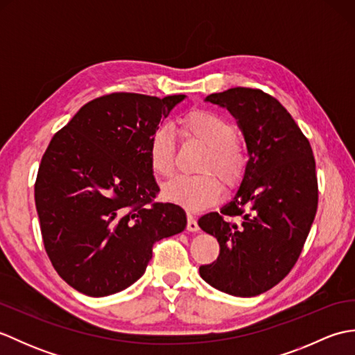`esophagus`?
I'll use <instances>...</instances> for the list:
<instances>
[{
    "mask_svg": "<svg viewBox=\"0 0 355 355\" xmlns=\"http://www.w3.org/2000/svg\"><path fill=\"white\" fill-rule=\"evenodd\" d=\"M187 230L192 232V233L200 230L197 221H195V216L191 212H187Z\"/></svg>",
    "mask_w": 355,
    "mask_h": 355,
    "instance_id": "1",
    "label": "esophagus"
}]
</instances>
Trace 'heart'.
<instances>
[{
    "mask_svg": "<svg viewBox=\"0 0 355 355\" xmlns=\"http://www.w3.org/2000/svg\"><path fill=\"white\" fill-rule=\"evenodd\" d=\"M182 130L186 137L207 148L198 175H177L163 186V197L191 210H200L221 195V182L235 183L247 166V153L235 139V126L221 114L197 110L184 116ZM173 134L169 126H160L148 141L149 166L155 175L166 177L173 169Z\"/></svg>",
    "mask_w": 355,
    "mask_h": 355,
    "instance_id": "1",
    "label": "heart"
}]
</instances>
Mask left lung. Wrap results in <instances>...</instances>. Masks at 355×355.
Returning <instances> with one entry per match:
<instances>
[{
    "instance_id": "1",
    "label": "left lung",
    "mask_w": 355,
    "mask_h": 355,
    "mask_svg": "<svg viewBox=\"0 0 355 355\" xmlns=\"http://www.w3.org/2000/svg\"><path fill=\"white\" fill-rule=\"evenodd\" d=\"M205 101L236 119L248 160L233 198L198 220L220 243L200 276L223 293L253 297L290 273L310 233L318 212L313 149L290 112L261 89L236 87Z\"/></svg>"
}]
</instances>
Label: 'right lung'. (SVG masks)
<instances>
[{"label": "right lung", "instance_id": "1", "mask_svg": "<svg viewBox=\"0 0 355 355\" xmlns=\"http://www.w3.org/2000/svg\"><path fill=\"white\" fill-rule=\"evenodd\" d=\"M186 99L112 93L85 103L42 155L35 202L53 267L92 297L122 291L145 273L153 245L186 229L184 210L160 192L148 141Z\"/></svg>", "mask_w": 355, "mask_h": 355}]
</instances>
